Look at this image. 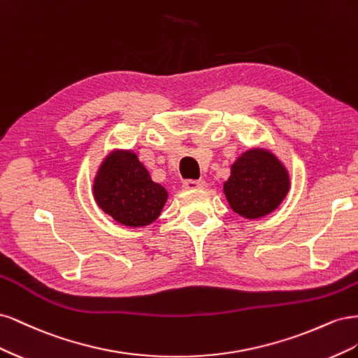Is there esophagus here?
<instances>
[{
    "mask_svg": "<svg viewBox=\"0 0 358 358\" xmlns=\"http://www.w3.org/2000/svg\"><path fill=\"white\" fill-rule=\"evenodd\" d=\"M183 188L185 189H204L208 188V183L204 180H185L183 182Z\"/></svg>",
    "mask_w": 358,
    "mask_h": 358,
    "instance_id": "esophagus-1",
    "label": "esophagus"
}]
</instances>
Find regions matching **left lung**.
Wrapping results in <instances>:
<instances>
[{
    "mask_svg": "<svg viewBox=\"0 0 358 358\" xmlns=\"http://www.w3.org/2000/svg\"><path fill=\"white\" fill-rule=\"evenodd\" d=\"M289 188L291 178L284 162L270 149L254 146L233 162L222 192L233 212L245 220H258L276 210Z\"/></svg>",
    "mask_w": 358,
    "mask_h": 358,
    "instance_id": "obj_1",
    "label": "left lung"
}]
</instances>
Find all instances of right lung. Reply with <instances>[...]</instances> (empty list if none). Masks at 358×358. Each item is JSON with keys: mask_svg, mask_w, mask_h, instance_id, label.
Listing matches in <instances>:
<instances>
[{"mask_svg": "<svg viewBox=\"0 0 358 358\" xmlns=\"http://www.w3.org/2000/svg\"><path fill=\"white\" fill-rule=\"evenodd\" d=\"M92 196L106 215L129 229L152 224L169 200L167 189L152 180L133 149H113L103 158Z\"/></svg>", "mask_w": 358, "mask_h": 358, "instance_id": "1", "label": "right lung"}]
</instances>
